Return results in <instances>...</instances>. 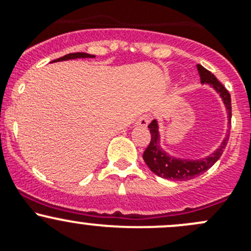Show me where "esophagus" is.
<instances>
[{"label":"esophagus","instance_id":"34e87169","mask_svg":"<svg viewBox=\"0 0 251 251\" xmlns=\"http://www.w3.org/2000/svg\"><path fill=\"white\" fill-rule=\"evenodd\" d=\"M149 123H150V117L148 115H143L136 122V126H148Z\"/></svg>","mask_w":251,"mask_h":251}]
</instances>
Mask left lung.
Instances as JSON below:
<instances>
[{
	"label": "left lung",
	"instance_id": "1",
	"mask_svg": "<svg viewBox=\"0 0 251 251\" xmlns=\"http://www.w3.org/2000/svg\"><path fill=\"white\" fill-rule=\"evenodd\" d=\"M198 71H199L200 79L201 83H207L217 91L222 98L223 102H225L226 108L228 111V120L230 123V117H232V103H230V94L228 93L227 89L223 86L221 81L217 80L215 75L204 68L202 66L198 64ZM150 129L151 140L149 143V146L146 150L144 151L143 158L148 167L152 171L155 175L158 177L166 178V179L171 180H189L193 178L198 177V176L202 175L206 172L209 168L215 165L216 161L221 157L222 152L225 151L226 145L228 143V138L223 140L220 148L211 153L207 157L201 158V160H183V158H176L173 156L167 155L162 149L160 148V134H158V126L156 120H153L150 125L148 126Z\"/></svg>",
	"mask_w": 251,
	"mask_h": 251
}]
</instances>
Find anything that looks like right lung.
Returning <instances> with one entry per match:
<instances>
[{"mask_svg": "<svg viewBox=\"0 0 251 251\" xmlns=\"http://www.w3.org/2000/svg\"><path fill=\"white\" fill-rule=\"evenodd\" d=\"M94 54L85 53V52H76V53H68L63 57H59V58L54 59L53 62L57 61H67V59H74V58H94Z\"/></svg>", "mask_w": 251, "mask_h": 251, "instance_id": "obj_1", "label": "right lung"}]
</instances>
